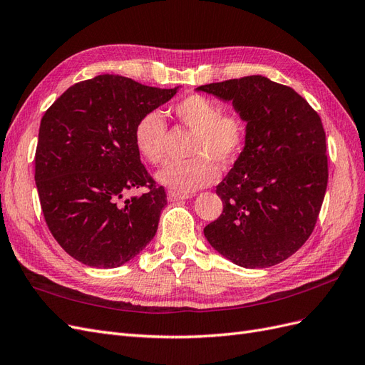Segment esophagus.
I'll use <instances>...</instances> for the list:
<instances>
[{
  "label": "esophagus",
  "instance_id": "esophagus-1",
  "mask_svg": "<svg viewBox=\"0 0 365 365\" xmlns=\"http://www.w3.org/2000/svg\"><path fill=\"white\" fill-rule=\"evenodd\" d=\"M190 195L187 193H178V192H168V201L169 202H178V201H182V200H189Z\"/></svg>",
  "mask_w": 365,
  "mask_h": 365
}]
</instances>
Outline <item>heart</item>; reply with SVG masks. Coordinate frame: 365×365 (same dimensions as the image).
Listing matches in <instances>:
<instances>
[{"mask_svg": "<svg viewBox=\"0 0 365 365\" xmlns=\"http://www.w3.org/2000/svg\"><path fill=\"white\" fill-rule=\"evenodd\" d=\"M172 113L185 128L193 130L190 160L175 161L157 173V181L175 192L190 193L212 185L219 178L217 165L235 163L245 146L247 121L237 113H220L216 102L190 94L175 103ZM165 121L158 111H150L137 121L134 143L140 155L150 164L165 158Z\"/></svg>", "mask_w": 365, "mask_h": 365, "instance_id": "obj_1", "label": "heart"}]
</instances>
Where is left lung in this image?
<instances>
[{"instance_id":"left-lung-1","label":"left lung","mask_w":365,"mask_h":365,"mask_svg":"<svg viewBox=\"0 0 365 365\" xmlns=\"http://www.w3.org/2000/svg\"><path fill=\"white\" fill-rule=\"evenodd\" d=\"M247 121L240 155L216 187L224 210L204 236L242 268L274 267L312 235L327 187L326 132L292 88L264 76L197 86Z\"/></svg>"}]
</instances>
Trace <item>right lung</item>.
Wrapping results in <instances>:
<instances>
[{
  "mask_svg": "<svg viewBox=\"0 0 365 365\" xmlns=\"http://www.w3.org/2000/svg\"><path fill=\"white\" fill-rule=\"evenodd\" d=\"M180 88L102 74L70 86L43 114L35 157L42 213L58 244L86 267L118 268L155 236L168 196L141 164L134 129ZM145 185L149 192L124 200Z\"/></svg>",
  "mask_w": 365,
  "mask_h": 365,
  "instance_id": "obj_1",
  "label": "right lung"
}]
</instances>
